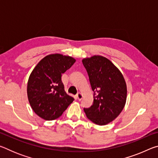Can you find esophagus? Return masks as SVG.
<instances>
[{"label": "esophagus", "instance_id": "obj_1", "mask_svg": "<svg viewBox=\"0 0 158 158\" xmlns=\"http://www.w3.org/2000/svg\"><path fill=\"white\" fill-rule=\"evenodd\" d=\"M83 97H84V96H83V94H82V93H77V98H78V100H82Z\"/></svg>", "mask_w": 158, "mask_h": 158}]
</instances>
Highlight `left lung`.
I'll use <instances>...</instances> for the list:
<instances>
[{
  "label": "left lung",
  "mask_w": 158,
  "mask_h": 158,
  "mask_svg": "<svg viewBox=\"0 0 158 158\" xmlns=\"http://www.w3.org/2000/svg\"><path fill=\"white\" fill-rule=\"evenodd\" d=\"M82 63L94 92L93 105L84 109L85 114L95 124H108L118 116L126 102L124 77L110 60L102 56L84 58Z\"/></svg>",
  "instance_id": "obj_1"
}]
</instances>
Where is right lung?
I'll list each match as a JSON object with an SVG mask.
<instances>
[{
    "label": "right lung",
    "mask_w": 158,
    "mask_h": 158,
    "mask_svg": "<svg viewBox=\"0 0 158 158\" xmlns=\"http://www.w3.org/2000/svg\"><path fill=\"white\" fill-rule=\"evenodd\" d=\"M75 61L68 56L50 54L32 71L27 85L28 98L35 113L42 118H58L74 100L65 91L61 77Z\"/></svg>",
    "instance_id": "1"
}]
</instances>
